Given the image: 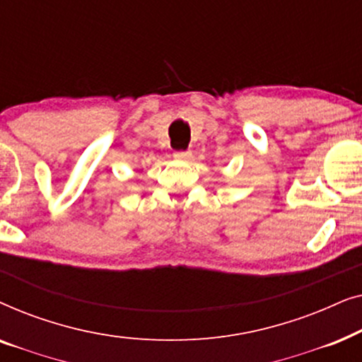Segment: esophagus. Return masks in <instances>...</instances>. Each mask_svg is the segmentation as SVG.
I'll return each instance as SVG.
<instances>
[{
    "label": "esophagus",
    "mask_w": 362,
    "mask_h": 362,
    "mask_svg": "<svg viewBox=\"0 0 362 362\" xmlns=\"http://www.w3.org/2000/svg\"><path fill=\"white\" fill-rule=\"evenodd\" d=\"M175 160L176 161H182V163H187L192 158V153L191 151H176L175 155Z\"/></svg>",
    "instance_id": "34e87169"
}]
</instances>
